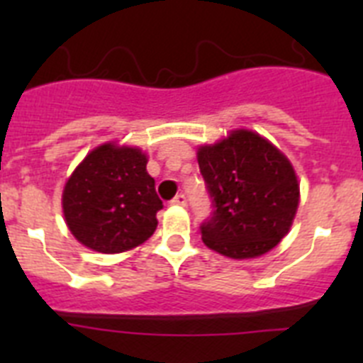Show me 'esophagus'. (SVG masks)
<instances>
[{
    "instance_id": "esophagus-1",
    "label": "esophagus",
    "mask_w": 363,
    "mask_h": 363,
    "mask_svg": "<svg viewBox=\"0 0 363 363\" xmlns=\"http://www.w3.org/2000/svg\"><path fill=\"white\" fill-rule=\"evenodd\" d=\"M171 203L172 205H179V207H184V205L187 203V198H185V194H182V192H179V194H176V196L172 198Z\"/></svg>"
}]
</instances>
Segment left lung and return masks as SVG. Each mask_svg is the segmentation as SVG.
<instances>
[{
  "instance_id": "8db88e82",
  "label": "left lung",
  "mask_w": 363,
  "mask_h": 363,
  "mask_svg": "<svg viewBox=\"0 0 363 363\" xmlns=\"http://www.w3.org/2000/svg\"><path fill=\"white\" fill-rule=\"evenodd\" d=\"M198 165L214 207L200 227L209 249L234 259L256 258L289 233L300 185L289 160L265 138L233 130L200 147Z\"/></svg>"
}]
</instances>
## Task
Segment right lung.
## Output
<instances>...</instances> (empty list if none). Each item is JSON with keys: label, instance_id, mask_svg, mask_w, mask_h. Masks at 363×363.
<instances>
[{"label": "right lung", "instance_id": "1", "mask_svg": "<svg viewBox=\"0 0 363 363\" xmlns=\"http://www.w3.org/2000/svg\"><path fill=\"white\" fill-rule=\"evenodd\" d=\"M63 214L74 238L98 252H123L152 236L163 209L147 156L105 143L86 154L63 189Z\"/></svg>", "mask_w": 363, "mask_h": 363}]
</instances>
